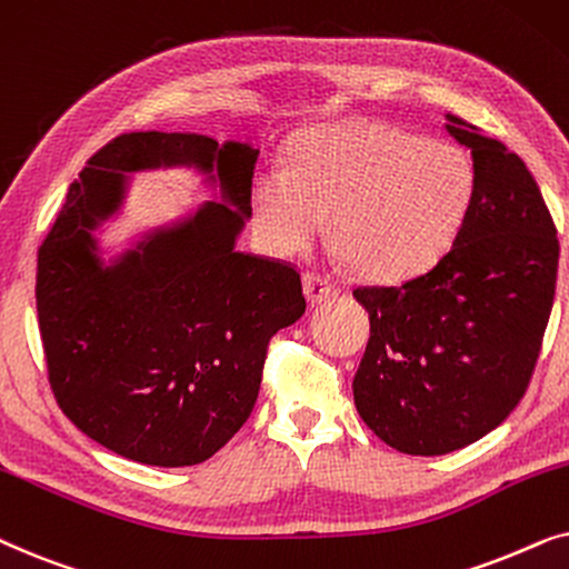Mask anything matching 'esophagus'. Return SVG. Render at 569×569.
Wrapping results in <instances>:
<instances>
[{
    "label": "esophagus",
    "instance_id": "34e87169",
    "mask_svg": "<svg viewBox=\"0 0 569 569\" xmlns=\"http://www.w3.org/2000/svg\"><path fill=\"white\" fill-rule=\"evenodd\" d=\"M338 293L336 286L330 283V280H325L320 276H305V297L309 305H322V301L332 299Z\"/></svg>",
    "mask_w": 569,
    "mask_h": 569
}]
</instances>
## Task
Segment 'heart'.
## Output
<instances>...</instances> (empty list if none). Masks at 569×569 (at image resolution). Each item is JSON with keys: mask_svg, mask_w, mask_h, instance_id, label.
Masks as SVG:
<instances>
[{"mask_svg": "<svg viewBox=\"0 0 569 569\" xmlns=\"http://www.w3.org/2000/svg\"><path fill=\"white\" fill-rule=\"evenodd\" d=\"M473 194V163L458 146L382 121H343L301 132L289 169L257 173L252 208L276 254L307 252L330 216L340 260L377 283H403L450 252Z\"/></svg>", "mask_w": 569, "mask_h": 569, "instance_id": "obj_1", "label": "heart"}]
</instances>
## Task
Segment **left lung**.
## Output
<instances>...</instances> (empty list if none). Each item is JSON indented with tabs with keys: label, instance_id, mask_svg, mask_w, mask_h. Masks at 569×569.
<instances>
[{
	"label": "left lung",
	"instance_id": "1",
	"mask_svg": "<svg viewBox=\"0 0 569 569\" xmlns=\"http://www.w3.org/2000/svg\"><path fill=\"white\" fill-rule=\"evenodd\" d=\"M448 119L476 171L463 231L421 276L353 291L372 325L356 411L406 456L460 450L510 416L555 305L559 241L539 184L505 142Z\"/></svg>",
	"mask_w": 569,
	"mask_h": 569
}]
</instances>
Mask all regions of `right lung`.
Masks as SVG:
<instances>
[{
  "mask_svg": "<svg viewBox=\"0 0 569 569\" xmlns=\"http://www.w3.org/2000/svg\"><path fill=\"white\" fill-rule=\"evenodd\" d=\"M260 150L206 134L130 132L90 158L38 249L36 307L62 411L134 463L216 456L252 413L272 332L305 315L299 272L237 249ZM194 172L217 197L121 246L130 172Z\"/></svg>",
  "mask_w": 569,
  "mask_h": 569,
  "instance_id": "obj_1",
  "label": "right lung"
}]
</instances>
